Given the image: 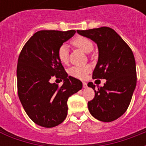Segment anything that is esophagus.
<instances>
[{
    "label": "esophagus",
    "mask_w": 146,
    "mask_h": 146,
    "mask_svg": "<svg viewBox=\"0 0 146 146\" xmlns=\"http://www.w3.org/2000/svg\"><path fill=\"white\" fill-rule=\"evenodd\" d=\"M82 86H83L84 89H85V88H87V83H86V82H82Z\"/></svg>",
    "instance_id": "esophagus-1"
}]
</instances>
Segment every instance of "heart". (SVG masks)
<instances>
[{
    "mask_svg": "<svg viewBox=\"0 0 146 146\" xmlns=\"http://www.w3.org/2000/svg\"><path fill=\"white\" fill-rule=\"evenodd\" d=\"M72 44L75 47L80 49L85 53H90L93 49L92 41L89 38L82 36H78L72 39ZM69 52L67 46L63 44L58 48L57 50V57L60 61L63 64H66L68 61ZM89 68L87 66L83 67H72L69 69V74L72 76L78 78H83L86 74L89 72Z\"/></svg>",
    "mask_w": 146,
    "mask_h": 146,
    "instance_id": "heart-1",
    "label": "heart"
}]
</instances>
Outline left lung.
Here are the masks:
<instances>
[{"instance_id": "obj_1", "label": "left lung", "mask_w": 146, "mask_h": 146, "mask_svg": "<svg viewBox=\"0 0 146 146\" xmlns=\"http://www.w3.org/2000/svg\"><path fill=\"white\" fill-rule=\"evenodd\" d=\"M81 36L91 39L97 44L99 58L92 78L106 79L103 87L89 82L95 97L88 102L92 117L104 122H111L124 114L129 106L135 89L136 65L129 46L113 29L100 27L77 30Z\"/></svg>"}]
</instances>
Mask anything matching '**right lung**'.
Returning a JSON list of instances; mask_svg holds the SVG:
<instances>
[{"label": "right lung", "instance_id": "right-lung-1", "mask_svg": "<svg viewBox=\"0 0 146 146\" xmlns=\"http://www.w3.org/2000/svg\"><path fill=\"white\" fill-rule=\"evenodd\" d=\"M76 32L38 31L23 46L17 65L18 94L32 121L44 127L57 126L68 114V100L82 88L80 80L68 76L57 57L58 48ZM63 79L62 86L51 77Z\"/></svg>", "mask_w": 146, "mask_h": 146}]
</instances>
